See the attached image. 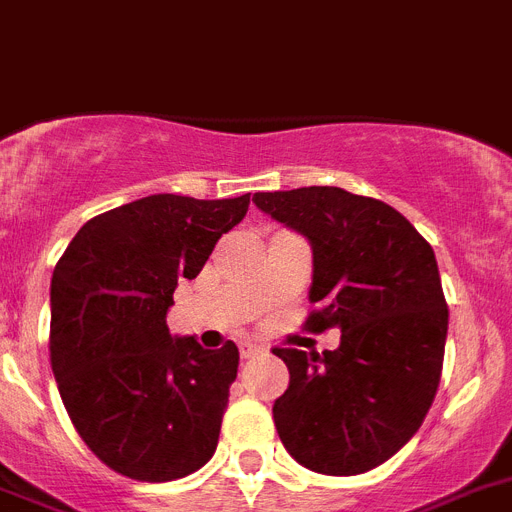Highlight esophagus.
Here are the masks:
<instances>
[{"label":"esophagus","instance_id":"1","mask_svg":"<svg viewBox=\"0 0 512 512\" xmlns=\"http://www.w3.org/2000/svg\"><path fill=\"white\" fill-rule=\"evenodd\" d=\"M239 353H242L244 361H250V358H255V355L262 353V348L260 345H255V342H242V345H239Z\"/></svg>","mask_w":512,"mask_h":512}]
</instances>
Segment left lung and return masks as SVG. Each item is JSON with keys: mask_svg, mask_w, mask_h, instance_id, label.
Instances as JSON below:
<instances>
[{"mask_svg": "<svg viewBox=\"0 0 512 512\" xmlns=\"http://www.w3.org/2000/svg\"><path fill=\"white\" fill-rule=\"evenodd\" d=\"M270 219L311 244L306 319L337 330L340 348H275L291 381L275 399L283 446L330 477L376 469L410 441L438 391L448 335L435 252L415 226L376 198L342 188L255 193Z\"/></svg>", "mask_w": 512, "mask_h": 512, "instance_id": "1", "label": "left lung"}]
</instances>
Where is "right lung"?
Returning <instances> with one entry per match:
<instances>
[{"label":"right lung","instance_id":"obj_1","mask_svg":"<svg viewBox=\"0 0 512 512\" xmlns=\"http://www.w3.org/2000/svg\"><path fill=\"white\" fill-rule=\"evenodd\" d=\"M250 193H159L90 219L51 278V368L82 441L139 482H172L216 451L239 350L170 335L177 281H193Z\"/></svg>","mask_w":512,"mask_h":512}]
</instances>
